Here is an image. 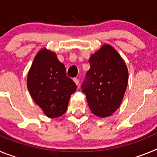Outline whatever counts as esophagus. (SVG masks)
<instances>
[{"mask_svg": "<svg viewBox=\"0 0 157 157\" xmlns=\"http://www.w3.org/2000/svg\"><path fill=\"white\" fill-rule=\"evenodd\" d=\"M73 80H74V82H75L76 85L79 86V79H78V78H75Z\"/></svg>", "mask_w": 157, "mask_h": 157, "instance_id": "1", "label": "esophagus"}]
</instances>
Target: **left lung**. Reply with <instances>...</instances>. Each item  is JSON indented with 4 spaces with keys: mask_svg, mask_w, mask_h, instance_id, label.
<instances>
[{
    "mask_svg": "<svg viewBox=\"0 0 157 157\" xmlns=\"http://www.w3.org/2000/svg\"><path fill=\"white\" fill-rule=\"evenodd\" d=\"M90 68L82 85L91 112L100 118L112 116L120 106L128 83L125 62L112 45L105 44L89 59Z\"/></svg>",
    "mask_w": 157,
    "mask_h": 157,
    "instance_id": "8db88e82",
    "label": "left lung"
}]
</instances>
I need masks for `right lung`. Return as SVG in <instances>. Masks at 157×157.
Returning a JSON list of instances; mask_svg holds the SVG:
<instances>
[{"mask_svg": "<svg viewBox=\"0 0 157 157\" xmlns=\"http://www.w3.org/2000/svg\"><path fill=\"white\" fill-rule=\"evenodd\" d=\"M27 83L31 98L48 118L64 114L71 95L77 89L75 83L67 76L65 66L56 54L46 48L36 54Z\"/></svg>", "mask_w": 157, "mask_h": 157, "instance_id": "obj_1", "label": "right lung"}]
</instances>
